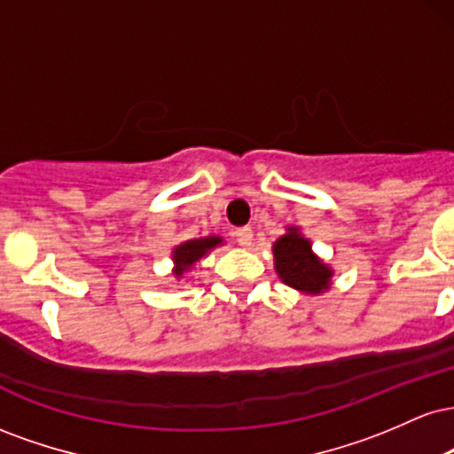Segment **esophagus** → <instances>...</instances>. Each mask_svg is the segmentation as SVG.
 <instances>
[{"instance_id": "esophagus-1", "label": "esophagus", "mask_w": 454, "mask_h": 454, "mask_svg": "<svg viewBox=\"0 0 454 454\" xmlns=\"http://www.w3.org/2000/svg\"><path fill=\"white\" fill-rule=\"evenodd\" d=\"M234 241L241 245V247H249V245L254 243V232H252V228H247V226L237 228V231H234Z\"/></svg>"}]
</instances>
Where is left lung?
I'll use <instances>...</instances> for the list:
<instances>
[{
    "instance_id": "1",
    "label": "left lung",
    "mask_w": 454,
    "mask_h": 454,
    "mask_svg": "<svg viewBox=\"0 0 454 454\" xmlns=\"http://www.w3.org/2000/svg\"><path fill=\"white\" fill-rule=\"evenodd\" d=\"M273 260L278 278L299 293L316 296L331 288L335 270L311 249L299 226H288L273 243Z\"/></svg>"
}]
</instances>
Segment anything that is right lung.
Listing matches in <instances>:
<instances>
[{"mask_svg":"<svg viewBox=\"0 0 454 454\" xmlns=\"http://www.w3.org/2000/svg\"><path fill=\"white\" fill-rule=\"evenodd\" d=\"M223 245V239L220 234H209V237L200 239H187V241L179 243L170 254L173 258V278L175 281H181L190 273L192 269H196V264L200 262L207 254L213 252L215 247Z\"/></svg>","mask_w":454,"mask_h":454,"instance_id":"add662e5","label":"right lung"}]
</instances>
